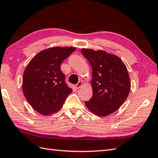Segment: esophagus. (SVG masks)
<instances>
[{
	"instance_id": "obj_1",
	"label": "esophagus",
	"mask_w": 158,
	"mask_h": 158,
	"mask_svg": "<svg viewBox=\"0 0 158 158\" xmlns=\"http://www.w3.org/2000/svg\"><path fill=\"white\" fill-rule=\"evenodd\" d=\"M82 85V81H79L78 83H77L76 84V88L78 89V88H79L80 87H81V86Z\"/></svg>"
}]
</instances>
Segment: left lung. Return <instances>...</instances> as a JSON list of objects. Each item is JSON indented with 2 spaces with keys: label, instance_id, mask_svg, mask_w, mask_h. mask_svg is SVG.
Segmentation results:
<instances>
[{
  "label": "left lung",
  "instance_id": "obj_1",
  "mask_svg": "<svg viewBox=\"0 0 158 158\" xmlns=\"http://www.w3.org/2000/svg\"><path fill=\"white\" fill-rule=\"evenodd\" d=\"M82 54L92 69V97L85 101L88 109L99 116H106L118 109L127 98L131 83L127 67L114 55L103 51L82 48Z\"/></svg>",
  "mask_w": 158,
  "mask_h": 158
}]
</instances>
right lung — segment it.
Masks as SVG:
<instances>
[{"label": "right lung", "mask_w": 158, "mask_h": 158, "mask_svg": "<svg viewBox=\"0 0 158 158\" xmlns=\"http://www.w3.org/2000/svg\"><path fill=\"white\" fill-rule=\"evenodd\" d=\"M75 50V47L60 46L46 49L27 65L23 78V93L33 109L42 115L60 110L72 92L65 81L61 64Z\"/></svg>", "instance_id": "1"}]
</instances>
